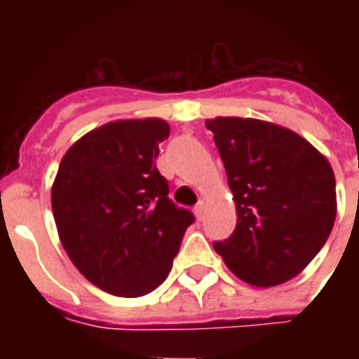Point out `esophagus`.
<instances>
[{
    "instance_id": "obj_1",
    "label": "esophagus",
    "mask_w": 359,
    "mask_h": 359,
    "mask_svg": "<svg viewBox=\"0 0 359 359\" xmlns=\"http://www.w3.org/2000/svg\"><path fill=\"white\" fill-rule=\"evenodd\" d=\"M205 208H207V205L205 203H197L196 208H194V214H196V218L197 219H203L205 218Z\"/></svg>"
}]
</instances>
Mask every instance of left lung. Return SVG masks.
Listing matches in <instances>:
<instances>
[{"label":"left lung","mask_w":359,"mask_h":359,"mask_svg":"<svg viewBox=\"0 0 359 359\" xmlns=\"http://www.w3.org/2000/svg\"><path fill=\"white\" fill-rule=\"evenodd\" d=\"M236 207V229L214 242L231 272L253 287L289 281L315 259L337 212L324 154L292 130L259 119H207Z\"/></svg>","instance_id":"1"}]
</instances>
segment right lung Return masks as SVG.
<instances>
[{"instance_id": "add662e5", "label": "right lung", "mask_w": 359, "mask_h": 359, "mask_svg": "<svg viewBox=\"0 0 359 359\" xmlns=\"http://www.w3.org/2000/svg\"><path fill=\"white\" fill-rule=\"evenodd\" d=\"M163 119H121L65 152L52 186L59 238L81 276L123 298L163 283L194 214L177 208L156 169Z\"/></svg>"}]
</instances>
